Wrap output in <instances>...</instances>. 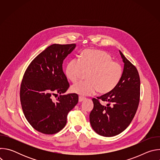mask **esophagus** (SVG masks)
Returning <instances> with one entry per match:
<instances>
[{
  "label": "esophagus",
  "mask_w": 160,
  "mask_h": 160,
  "mask_svg": "<svg viewBox=\"0 0 160 160\" xmlns=\"http://www.w3.org/2000/svg\"><path fill=\"white\" fill-rule=\"evenodd\" d=\"M85 98H83V97H82V96H79V98H78V101L80 102H82L83 101H84L85 100Z\"/></svg>",
  "instance_id": "esophagus-1"
}]
</instances>
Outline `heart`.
Returning a JSON list of instances; mask_svg holds the SVG:
<instances>
[{"label": "heart", "mask_w": 160, "mask_h": 160, "mask_svg": "<svg viewBox=\"0 0 160 160\" xmlns=\"http://www.w3.org/2000/svg\"><path fill=\"white\" fill-rule=\"evenodd\" d=\"M84 72H88L87 81L73 85L72 92L81 96H90L98 90L101 94H107L115 89L123 76V67L113 61L108 53L100 50L84 51L80 58H75L68 62L66 77L76 82Z\"/></svg>", "instance_id": "obj_1"}]
</instances>
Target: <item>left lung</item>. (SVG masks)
I'll return each instance as SVG.
<instances>
[{"label": "left lung", "instance_id": "1", "mask_svg": "<svg viewBox=\"0 0 160 160\" xmlns=\"http://www.w3.org/2000/svg\"><path fill=\"white\" fill-rule=\"evenodd\" d=\"M120 51L124 62L122 78L117 87L97 99L89 118L91 127L99 135L115 136L124 131L132 121L140 100V77L138 70ZM101 101L107 102L106 106Z\"/></svg>", "mask_w": 160, "mask_h": 160}]
</instances>
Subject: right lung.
I'll use <instances>...</instances> for the list:
<instances>
[{"instance_id": "add662e5", "label": "right lung", "mask_w": 160, "mask_h": 160, "mask_svg": "<svg viewBox=\"0 0 160 160\" xmlns=\"http://www.w3.org/2000/svg\"><path fill=\"white\" fill-rule=\"evenodd\" d=\"M76 44H52L39 54L26 70L20 87L22 111L29 123L45 134H54L66 124L67 115L78 103L77 94L62 95L70 87L62 62ZM59 93L56 100L53 95Z\"/></svg>"}]
</instances>
